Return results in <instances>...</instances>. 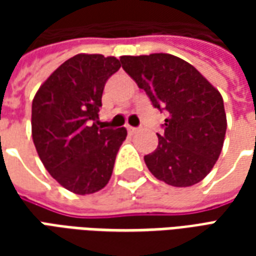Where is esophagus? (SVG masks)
Instances as JSON below:
<instances>
[{
    "label": "esophagus",
    "instance_id": "34e87169",
    "mask_svg": "<svg viewBox=\"0 0 256 256\" xmlns=\"http://www.w3.org/2000/svg\"><path fill=\"white\" fill-rule=\"evenodd\" d=\"M128 133H134V132H137V128H133V126H128Z\"/></svg>",
    "mask_w": 256,
    "mask_h": 256
}]
</instances>
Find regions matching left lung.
I'll return each instance as SVG.
<instances>
[{"mask_svg":"<svg viewBox=\"0 0 256 256\" xmlns=\"http://www.w3.org/2000/svg\"><path fill=\"white\" fill-rule=\"evenodd\" d=\"M122 68L152 106L166 111L164 133L144 156L158 180L177 188L200 182L218 160L226 133L224 98L192 64L168 53L122 56Z\"/></svg>","mask_w":256,"mask_h":256,"instance_id":"1","label":"left lung"}]
</instances>
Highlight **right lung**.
I'll use <instances>...</instances> for the list:
<instances>
[{
	"label": "right lung",
	"mask_w": 256,
	"mask_h": 256,
	"mask_svg": "<svg viewBox=\"0 0 256 256\" xmlns=\"http://www.w3.org/2000/svg\"><path fill=\"white\" fill-rule=\"evenodd\" d=\"M120 68L116 58L79 53L41 84L31 108V133L40 159L63 188L90 194L106 186L124 128H98L106 82Z\"/></svg>",
	"instance_id": "add662e5"
}]
</instances>
